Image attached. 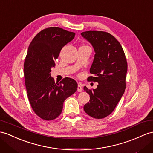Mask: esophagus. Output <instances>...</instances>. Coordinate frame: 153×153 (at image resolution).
I'll use <instances>...</instances> for the list:
<instances>
[{
    "label": "esophagus",
    "mask_w": 153,
    "mask_h": 153,
    "mask_svg": "<svg viewBox=\"0 0 153 153\" xmlns=\"http://www.w3.org/2000/svg\"><path fill=\"white\" fill-rule=\"evenodd\" d=\"M83 91V88H82V86L81 84H79L77 86V91L78 92H82Z\"/></svg>",
    "instance_id": "34e87169"
}]
</instances>
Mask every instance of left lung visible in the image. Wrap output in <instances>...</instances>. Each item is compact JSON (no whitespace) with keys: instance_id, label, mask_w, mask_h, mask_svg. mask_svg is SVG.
Here are the masks:
<instances>
[{"instance_id":"left-lung-1","label":"left lung","mask_w":153,"mask_h":153,"mask_svg":"<svg viewBox=\"0 0 153 153\" xmlns=\"http://www.w3.org/2000/svg\"><path fill=\"white\" fill-rule=\"evenodd\" d=\"M81 35L92 45L94 59L88 81L98 83L96 89L84 90L90 95L85 105V112L94 118L101 119L110 115L126 88L127 62L120 43L111 34L102 31H87Z\"/></svg>"}]
</instances>
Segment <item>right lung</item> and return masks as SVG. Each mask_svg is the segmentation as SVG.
<instances>
[{"mask_svg":"<svg viewBox=\"0 0 153 153\" xmlns=\"http://www.w3.org/2000/svg\"><path fill=\"white\" fill-rule=\"evenodd\" d=\"M74 37L75 33L50 27L38 33L28 47L24 63L26 88L32 109L42 120L57 117L65 100L77 91V84L72 78L56 83L50 75L62 48Z\"/></svg>","mask_w":153,"mask_h":153,"instance_id":"add662e5","label":"right lung"}]
</instances>
